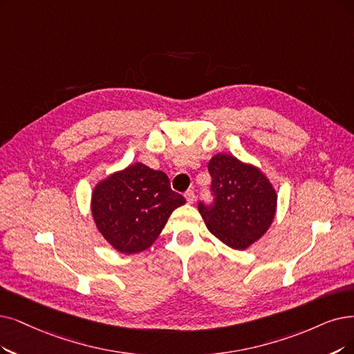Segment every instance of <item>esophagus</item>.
<instances>
[{"label": "esophagus", "mask_w": 354, "mask_h": 354, "mask_svg": "<svg viewBox=\"0 0 354 354\" xmlns=\"http://www.w3.org/2000/svg\"><path fill=\"white\" fill-rule=\"evenodd\" d=\"M185 197H186L187 203H193V202H194V192H193V190H187V192L185 193Z\"/></svg>", "instance_id": "obj_1"}]
</instances>
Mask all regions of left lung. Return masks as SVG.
Here are the masks:
<instances>
[{"label":"left lung","mask_w":354,"mask_h":354,"mask_svg":"<svg viewBox=\"0 0 354 354\" xmlns=\"http://www.w3.org/2000/svg\"><path fill=\"white\" fill-rule=\"evenodd\" d=\"M207 169L214 203H199L207 230L223 244L245 250L260 239L276 215L277 193L257 167L230 153H216Z\"/></svg>","instance_id":"left-lung-1"}]
</instances>
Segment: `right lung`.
Returning <instances> with one entry per match:
<instances>
[{"label":"right lung","instance_id":"1","mask_svg":"<svg viewBox=\"0 0 354 354\" xmlns=\"http://www.w3.org/2000/svg\"><path fill=\"white\" fill-rule=\"evenodd\" d=\"M185 203V197L171 190L165 173L135 162L94 187L91 214L113 248L136 254L153 244L173 210Z\"/></svg>","mask_w":354,"mask_h":354}]
</instances>
